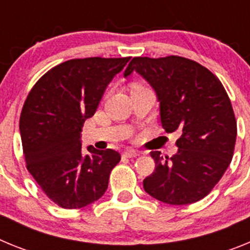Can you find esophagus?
I'll return each instance as SVG.
<instances>
[{"label":"esophagus","instance_id":"1","mask_svg":"<svg viewBox=\"0 0 250 250\" xmlns=\"http://www.w3.org/2000/svg\"><path fill=\"white\" fill-rule=\"evenodd\" d=\"M123 155L126 156V158H136V156H139L140 154H139L138 151H135V150H126Z\"/></svg>","mask_w":250,"mask_h":250}]
</instances>
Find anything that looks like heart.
Instances as JSON below:
<instances>
[{
	"mask_svg": "<svg viewBox=\"0 0 250 250\" xmlns=\"http://www.w3.org/2000/svg\"><path fill=\"white\" fill-rule=\"evenodd\" d=\"M138 86H139V85H134V86H132V87H138Z\"/></svg>",
	"mask_w": 250,
	"mask_h": 250,
	"instance_id": "b5f03b06",
	"label": "heart"
}]
</instances>
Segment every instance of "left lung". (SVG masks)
I'll list each match as a JSON object with an SVG mask.
<instances>
[{
    "mask_svg": "<svg viewBox=\"0 0 250 250\" xmlns=\"http://www.w3.org/2000/svg\"><path fill=\"white\" fill-rule=\"evenodd\" d=\"M134 71L155 91L165 131L180 134L175 155L151 152L155 170L144 179V190L167 204L199 202L228 169L237 140V121L224 86L207 67L180 56L134 57L124 76Z\"/></svg>",
    "mask_w": 250,
    "mask_h": 250,
    "instance_id": "1",
    "label": "left lung"
}]
</instances>
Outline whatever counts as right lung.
<instances>
[{
	"mask_svg": "<svg viewBox=\"0 0 250 250\" xmlns=\"http://www.w3.org/2000/svg\"><path fill=\"white\" fill-rule=\"evenodd\" d=\"M130 57L74 59L46 72L22 107L20 132L26 167L43 193L65 209L100 199L121 156L115 150L81 149L86 119L95 114L106 86Z\"/></svg>",
	"mask_w": 250,
	"mask_h": 250,
	"instance_id": "obj_1",
	"label": "right lung"
}]
</instances>
